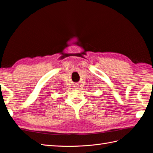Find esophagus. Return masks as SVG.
<instances>
[{"mask_svg":"<svg viewBox=\"0 0 153 153\" xmlns=\"http://www.w3.org/2000/svg\"><path fill=\"white\" fill-rule=\"evenodd\" d=\"M79 85H75V86H74V87H75L76 89H77L78 88H79Z\"/></svg>","mask_w":153,"mask_h":153,"instance_id":"1","label":"esophagus"}]
</instances>
